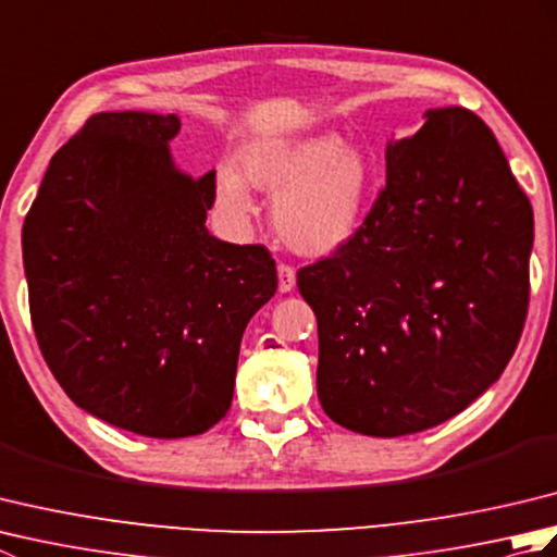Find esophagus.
<instances>
[{
	"mask_svg": "<svg viewBox=\"0 0 557 557\" xmlns=\"http://www.w3.org/2000/svg\"><path fill=\"white\" fill-rule=\"evenodd\" d=\"M277 287L280 292H292L294 285H297V270H294L292 265L287 263H280L277 265Z\"/></svg>",
	"mask_w": 557,
	"mask_h": 557,
	"instance_id": "34e87169",
	"label": "esophagus"
}]
</instances>
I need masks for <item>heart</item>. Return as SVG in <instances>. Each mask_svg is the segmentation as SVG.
Instances as JSON below:
<instances>
[{
  "label": "heart",
  "mask_w": 557,
  "mask_h": 557,
  "mask_svg": "<svg viewBox=\"0 0 557 557\" xmlns=\"http://www.w3.org/2000/svg\"><path fill=\"white\" fill-rule=\"evenodd\" d=\"M242 174L220 168L218 206L234 220L253 210L248 184L275 194L272 224L280 239L304 256H330L359 234L369 215L375 172L357 148L333 134L260 140L244 148Z\"/></svg>",
  "instance_id": "heart-1"
}]
</instances>
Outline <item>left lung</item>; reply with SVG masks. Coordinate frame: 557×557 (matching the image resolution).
<instances>
[{
    "label": "left lung",
    "instance_id": "obj_1",
    "mask_svg": "<svg viewBox=\"0 0 557 557\" xmlns=\"http://www.w3.org/2000/svg\"><path fill=\"white\" fill-rule=\"evenodd\" d=\"M359 234L297 272L318 318V399L335 423L397 437L453 419L522 337L534 212L491 128L429 110L389 140Z\"/></svg>",
    "mask_w": 557,
    "mask_h": 557
}]
</instances>
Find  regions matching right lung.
I'll list each match as a JSON object with an SVG mask.
<instances>
[{
	"instance_id": "obj_1",
	"label": "right lung",
	"mask_w": 557,
	"mask_h": 557,
	"mask_svg": "<svg viewBox=\"0 0 557 557\" xmlns=\"http://www.w3.org/2000/svg\"><path fill=\"white\" fill-rule=\"evenodd\" d=\"M180 126L92 114L23 222L30 321L57 383L92 417L164 441L230 411L242 335L277 292L265 246L208 232L215 172L174 168Z\"/></svg>"
}]
</instances>
